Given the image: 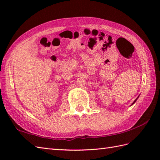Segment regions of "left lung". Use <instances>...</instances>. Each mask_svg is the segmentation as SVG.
Here are the masks:
<instances>
[{"label": "left lung", "instance_id": "1", "mask_svg": "<svg viewBox=\"0 0 160 160\" xmlns=\"http://www.w3.org/2000/svg\"><path fill=\"white\" fill-rule=\"evenodd\" d=\"M138 98H137V99H138ZM137 99H136V100H135V101H134V102H133V103H132V104H134V103H135V102H136V100H137Z\"/></svg>", "mask_w": 160, "mask_h": 160}]
</instances>
